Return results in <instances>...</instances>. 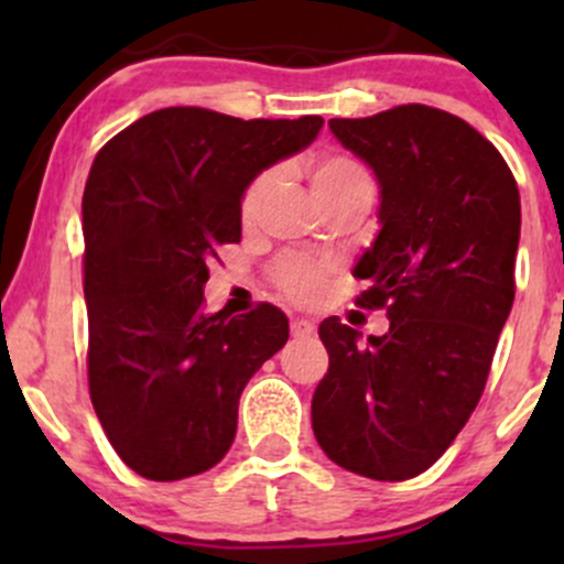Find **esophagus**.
<instances>
[{
	"label": "esophagus",
	"instance_id": "obj_1",
	"mask_svg": "<svg viewBox=\"0 0 564 564\" xmlns=\"http://www.w3.org/2000/svg\"><path fill=\"white\" fill-rule=\"evenodd\" d=\"M315 332V323L307 321V318H294L291 321V336H296V339H304V336H310Z\"/></svg>",
	"mask_w": 564,
	"mask_h": 564
}]
</instances>
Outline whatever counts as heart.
I'll return each instance as SVG.
<instances>
[{"label": "heart", "mask_w": 564, "mask_h": 564, "mask_svg": "<svg viewBox=\"0 0 564 564\" xmlns=\"http://www.w3.org/2000/svg\"><path fill=\"white\" fill-rule=\"evenodd\" d=\"M275 183V172H262L251 180L241 198V217L243 223L257 217L262 209L264 198L270 196ZM310 185H313L315 198L321 206L332 204L339 198L352 196H373V183L368 172L355 159L341 156V153H326L310 164ZM328 268L326 264L307 260V257H289L275 268L278 286L286 291L289 296L300 302H315L326 286Z\"/></svg>", "instance_id": "1"}]
</instances>
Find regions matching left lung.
Segmentation results:
<instances>
[{
	"label": "left lung",
	"instance_id": "left-lung-1",
	"mask_svg": "<svg viewBox=\"0 0 564 564\" xmlns=\"http://www.w3.org/2000/svg\"><path fill=\"white\" fill-rule=\"evenodd\" d=\"M328 127L379 183L381 228L352 273L390 332L360 341L336 315L321 323L313 432L341 469L400 482L448 451L485 390L514 302L520 191L494 142L440 108Z\"/></svg>",
	"mask_w": 564,
	"mask_h": 564
}]
</instances>
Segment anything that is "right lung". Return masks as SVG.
<instances>
[{"label": "right lung", "mask_w": 564, "mask_h": 564, "mask_svg": "<svg viewBox=\"0 0 564 564\" xmlns=\"http://www.w3.org/2000/svg\"><path fill=\"white\" fill-rule=\"evenodd\" d=\"M323 127L161 108L102 145L82 198L89 398L121 462L172 482L228 453L246 381L286 345L273 304L204 313L223 243L241 241L257 174L304 151Z\"/></svg>", "instance_id": "obj_1"}]
</instances>
